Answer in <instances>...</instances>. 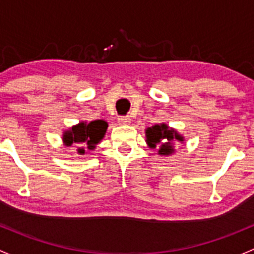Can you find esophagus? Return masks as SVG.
<instances>
[{
  "instance_id": "esophagus-1",
  "label": "esophagus",
  "mask_w": 254,
  "mask_h": 254,
  "mask_svg": "<svg viewBox=\"0 0 254 254\" xmlns=\"http://www.w3.org/2000/svg\"><path fill=\"white\" fill-rule=\"evenodd\" d=\"M117 122L120 125H129L130 124V117L129 116H119Z\"/></svg>"
}]
</instances>
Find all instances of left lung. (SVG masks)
Instances as JSON below:
<instances>
[{"label": "left lung", "instance_id": "8db88e82", "mask_svg": "<svg viewBox=\"0 0 254 254\" xmlns=\"http://www.w3.org/2000/svg\"><path fill=\"white\" fill-rule=\"evenodd\" d=\"M146 142L150 148H156L159 146V154L161 155H169L174 151L172 148V143L175 140H180L182 142L184 138L181 135L177 134L174 129L169 128L165 124L155 125V126L150 127L146 129Z\"/></svg>", "mask_w": 254, "mask_h": 254}]
</instances>
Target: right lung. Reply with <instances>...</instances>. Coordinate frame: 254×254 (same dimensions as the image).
<instances>
[{"label": "right lung", "mask_w": 254, "mask_h": 254, "mask_svg": "<svg viewBox=\"0 0 254 254\" xmlns=\"http://www.w3.org/2000/svg\"><path fill=\"white\" fill-rule=\"evenodd\" d=\"M108 129V124L103 120H95L87 124L80 122L77 126H73L72 129L67 130L64 135V142L67 146L74 145L78 148L80 154H84V148L94 149L95 145L103 139Z\"/></svg>", "instance_id": "1"}]
</instances>
